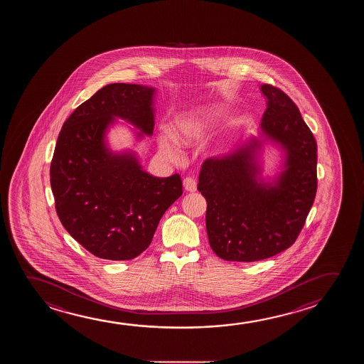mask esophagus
<instances>
[{
  "label": "esophagus",
  "mask_w": 364,
  "mask_h": 364,
  "mask_svg": "<svg viewBox=\"0 0 364 364\" xmlns=\"http://www.w3.org/2000/svg\"><path fill=\"white\" fill-rule=\"evenodd\" d=\"M183 184H184V189L186 191H196V180L194 178H185L184 181H183Z\"/></svg>",
  "instance_id": "34e87169"
}]
</instances>
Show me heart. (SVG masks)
I'll return each mask as SVG.
<instances>
[{
	"label": "heart",
	"mask_w": 364,
	"mask_h": 364,
	"mask_svg": "<svg viewBox=\"0 0 364 364\" xmlns=\"http://www.w3.org/2000/svg\"><path fill=\"white\" fill-rule=\"evenodd\" d=\"M216 115L218 114L215 110H209L203 112L201 115L185 117L176 122L174 127L175 140L184 145H189L200 140L205 132L206 127L215 119ZM161 150L168 158H175L178 155L174 144L166 137L161 140Z\"/></svg>",
	"instance_id": "heart-1"
}]
</instances>
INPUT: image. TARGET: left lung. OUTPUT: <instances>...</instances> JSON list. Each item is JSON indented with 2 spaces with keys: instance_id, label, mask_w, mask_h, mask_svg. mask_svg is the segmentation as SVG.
<instances>
[{
  "instance_id": "1",
  "label": "left lung",
  "mask_w": 364,
  "mask_h": 364,
  "mask_svg": "<svg viewBox=\"0 0 364 364\" xmlns=\"http://www.w3.org/2000/svg\"><path fill=\"white\" fill-rule=\"evenodd\" d=\"M262 129L287 150L277 186L255 180L254 145L201 165L198 190L206 199V232L219 258L258 262L289 248L316 199V142L298 106L284 91L264 84Z\"/></svg>"
}]
</instances>
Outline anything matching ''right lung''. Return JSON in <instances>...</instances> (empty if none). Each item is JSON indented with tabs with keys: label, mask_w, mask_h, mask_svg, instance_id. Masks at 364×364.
Listing matches in <instances>:
<instances>
[{
	"label": "right lung",
	"mask_w": 364,
	"mask_h": 364,
	"mask_svg": "<svg viewBox=\"0 0 364 364\" xmlns=\"http://www.w3.org/2000/svg\"><path fill=\"white\" fill-rule=\"evenodd\" d=\"M153 94L141 85H106L75 109L58 134L50 166L55 209L70 235L97 258H136L183 194L179 174L155 178L132 155H112L104 145L114 116L153 132Z\"/></svg>",
	"instance_id": "add662e5"
}]
</instances>
